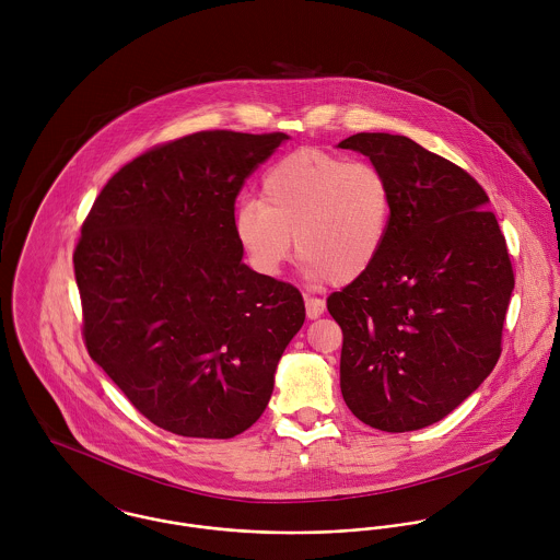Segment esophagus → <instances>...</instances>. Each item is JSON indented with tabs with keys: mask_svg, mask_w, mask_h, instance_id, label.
Listing matches in <instances>:
<instances>
[{
	"mask_svg": "<svg viewBox=\"0 0 560 560\" xmlns=\"http://www.w3.org/2000/svg\"><path fill=\"white\" fill-rule=\"evenodd\" d=\"M304 302H306V315H308V319H317V317H320V315L325 313V302L319 300V298L306 295Z\"/></svg>",
	"mask_w": 560,
	"mask_h": 560,
	"instance_id": "1",
	"label": "esophagus"
}]
</instances>
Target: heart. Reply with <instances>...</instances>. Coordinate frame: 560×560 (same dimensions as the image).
Returning <instances> with one entry per match:
<instances>
[{
  "label": "heart",
  "mask_w": 560,
  "mask_h": 560,
  "mask_svg": "<svg viewBox=\"0 0 560 560\" xmlns=\"http://www.w3.org/2000/svg\"><path fill=\"white\" fill-rule=\"evenodd\" d=\"M395 211L393 183L369 161L300 149L262 176L260 200L235 211L233 233L249 267L276 276L298 256L311 280L349 284L380 260Z\"/></svg>",
  "instance_id": "obj_1"
}]
</instances>
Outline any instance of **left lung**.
Here are the masks:
<instances>
[{
    "label": "left lung",
    "instance_id": "8db88e82",
    "mask_svg": "<svg viewBox=\"0 0 560 560\" xmlns=\"http://www.w3.org/2000/svg\"><path fill=\"white\" fill-rule=\"evenodd\" d=\"M382 167L395 211L386 247L327 298L342 329L340 393L364 424L405 433L468 399L493 371L515 287L506 241L479 183L405 136L338 144Z\"/></svg>",
    "mask_w": 560,
    "mask_h": 560
}]
</instances>
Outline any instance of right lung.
<instances>
[{"label":"right lung","instance_id":"1","mask_svg":"<svg viewBox=\"0 0 560 560\" xmlns=\"http://www.w3.org/2000/svg\"><path fill=\"white\" fill-rule=\"evenodd\" d=\"M287 133L198 131L122 165L73 254L83 342L131 405L185 438L249 429L306 319L302 293L241 258L235 200Z\"/></svg>","mask_w":560,"mask_h":560}]
</instances>
